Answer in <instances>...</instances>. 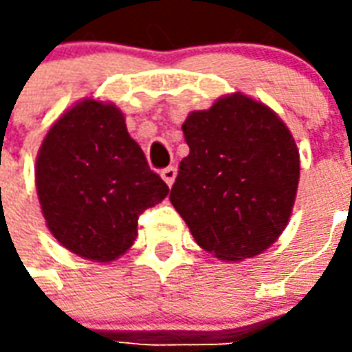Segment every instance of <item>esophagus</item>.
<instances>
[{
    "instance_id": "1",
    "label": "esophagus",
    "mask_w": 352,
    "mask_h": 352,
    "mask_svg": "<svg viewBox=\"0 0 352 352\" xmlns=\"http://www.w3.org/2000/svg\"><path fill=\"white\" fill-rule=\"evenodd\" d=\"M160 175H162V179L166 181V184H168V186H171V184L175 183L177 168H175V166H169V168H164L160 171Z\"/></svg>"
}]
</instances>
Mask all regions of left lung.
Segmentation results:
<instances>
[{"instance_id": "1", "label": "left lung", "mask_w": 352, "mask_h": 352, "mask_svg": "<svg viewBox=\"0 0 352 352\" xmlns=\"http://www.w3.org/2000/svg\"><path fill=\"white\" fill-rule=\"evenodd\" d=\"M190 153L169 199L196 243L222 260L251 258L280 236L292 213L300 154L264 103L226 96L183 124Z\"/></svg>"}]
</instances>
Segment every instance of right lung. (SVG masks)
Instances as JSON below:
<instances>
[{"label": "right lung", "mask_w": 352, "mask_h": 352, "mask_svg": "<svg viewBox=\"0 0 352 352\" xmlns=\"http://www.w3.org/2000/svg\"><path fill=\"white\" fill-rule=\"evenodd\" d=\"M37 196L52 236L79 256L111 262L138 219L168 196L115 105L85 100L52 126L37 154Z\"/></svg>", "instance_id": "1"}]
</instances>
